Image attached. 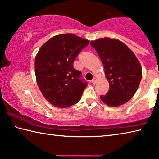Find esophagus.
<instances>
[{
  "label": "esophagus",
  "instance_id": "34e87169",
  "mask_svg": "<svg viewBox=\"0 0 159 159\" xmlns=\"http://www.w3.org/2000/svg\"><path fill=\"white\" fill-rule=\"evenodd\" d=\"M91 83H93V84H94V85H95V83H97V79H96V78H93V80H91Z\"/></svg>",
  "mask_w": 159,
  "mask_h": 159
}]
</instances>
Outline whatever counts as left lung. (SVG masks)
Wrapping results in <instances>:
<instances>
[{
	"label": "left lung",
	"instance_id": "obj_1",
	"mask_svg": "<svg viewBox=\"0 0 159 159\" xmlns=\"http://www.w3.org/2000/svg\"><path fill=\"white\" fill-rule=\"evenodd\" d=\"M104 67L109 83L102 102L110 107L125 104L133 98L142 79V68L132 50L121 41L109 38L91 41Z\"/></svg>",
	"mask_w": 159,
	"mask_h": 159
}]
</instances>
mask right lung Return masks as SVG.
Here are the masks:
<instances>
[{
	"mask_svg": "<svg viewBox=\"0 0 159 159\" xmlns=\"http://www.w3.org/2000/svg\"><path fill=\"white\" fill-rule=\"evenodd\" d=\"M89 41L71 34L55 36L42 45L35 59L37 84L45 98L65 108L80 100L87 82L74 68L75 59Z\"/></svg>",
	"mask_w": 159,
	"mask_h": 159,
	"instance_id": "right-lung-1",
	"label": "right lung"
}]
</instances>
